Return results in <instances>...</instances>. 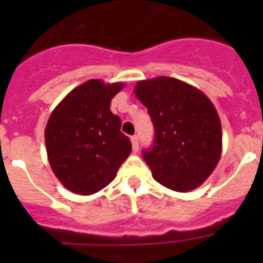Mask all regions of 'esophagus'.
Wrapping results in <instances>:
<instances>
[{"label": "esophagus", "mask_w": 263, "mask_h": 263, "mask_svg": "<svg viewBox=\"0 0 263 263\" xmlns=\"http://www.w3.org/2000/svg\"><path fill=\"white\" fill-rule=\"evenodd\" d=\"M132 145H133V152H138L139 142H138V136L132 137Z\"/></svg>", "instance_id": "34e87169"}]
</instances>
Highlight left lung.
<instances>
[{
  "label": "left lung",
  "instance_id": "8db88e82",
  "mask_svg": "<svg viewBox=\"0 0 263 263\" xmlns=\"http://www.w3.org/2000/svg\"><path fill=\"white\" fill-rule=\"evenodd\" d=\"M147 108L154 141L142 157L164 187L188 192L203 184L221 155V122L211 100L178 79L159 76L136 85Z\"/></svg>",
  "mask_w": 263,
  "mask_h": 263
}]
</instances>
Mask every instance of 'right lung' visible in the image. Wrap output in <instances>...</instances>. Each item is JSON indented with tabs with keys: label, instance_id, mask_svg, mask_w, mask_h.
I'll list each match as a JSON object with an SVG mask.
<instances>
[{
	"label": "right lung",
	"instance_id": "add662e5",
	"mask_svg": "<svg viewBox=\"0 0 263 263\" xmlns=\"http://www.w3.org/2000/svg\"><path fill=\"white\" fill-rule=\"evenodd\" d=\"M122 83L88 80L53 109L45 130L48 162L62 184L80 195L103 190L132 152L110 101Z\"/></svg>",
	"mask_w": 263,
	"mask_h": 263
}]
</instances>
